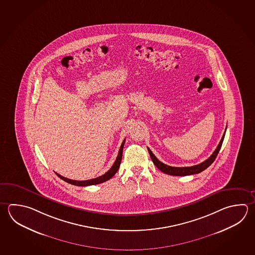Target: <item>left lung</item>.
Listing matches in <instances>:
<instances>
[{
    "label": "left lung",
    "mask_w": 255,
    "mask_h": 255,
    "mask_svg": "<svg viewBox=\"0 0 255 255\" xmlns=\"http://www.w3.org/2000/svg\"><path fill=\"white\" fill-rule=\"evenodd\" d=\"M225 135H226V131L225 133L223 134L221 140L219 142L218 146L216 147V150L213 152L211 156L206 159L204 162L198 164V165H195L192 167H183V168H178V167H171V166H168L166 164L162 163L161 161H159V159H157L155 157V155L152 153V151L148 148L149 150V156L152 159L153 163L155 164V166L157 168H159V170H161L163 173L168 174V175H172V176H188V175H194V174L200 173L203 170H205L206 168H208L210 165H211L214 160L216 159L217 154L219 152V150L221 149L222 143H223V140L225 138Z\"/></svg>",
    "instance_id": "8db88e82"
}]
</instances>
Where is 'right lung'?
Masks as SVG:
<instances>
[{
    "mask_svg": "<svg viewBox=\"0 0 255 255\" xmlns=\"http://www.w3.org/2000/svg\"><path fill=\"white\" fill-rule=\"evenodd\" d=\"M125 139H124L123 143L121 145L120 149H119V153L116 158V160L115 161L114 165L112 166V168L106 172V174L102 175L98 178H93V179H88V180H82V181H78V180H73V179H69V178H65L61 175L55 172L57 174V176L59 178L63 179L64 181L69 183L71 185H75V186H80V187H87V186H91V185H97V184H101L103 182H106L107 180H109L111 178H113L115 176V174L117 172L118 168L120 167L121 161H122V157H123V149H124V146H125Z\"/></svg>",
    "mask_w": 255,
    "mask_h": 255,
    "instance_id": "add662e5",
    "label": "right lung"
}]
</instances>
